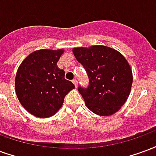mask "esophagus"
<instances>
[{"label": "esophagus", "mask_w": 156, "mask_h": 156, "mask_svg": "<svg viewBox=\"0 0 156 156\" xmlns=\"http://www.w3.org/2000/svg\"><path fill=\"white\" fill-rule=\"evenodd\" d=\"M73 84L75 85V87L77 88V87H78V80H77V79H73Z\"/></svg>", "instance_id": "esophagus-1"}]
</instances>
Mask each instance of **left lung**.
Instances as JSON below:
<instances>
[{"mask_svg":"<svg viewBox=\"0 0 156 156\" xmlns=\"http://www.w3.org/2000/svg\"><path fill=\"white\" fill-rule=\"evenodd\" d=\"M73 52L89 79L87 88L78 87L86 106L100 116L114 115L131 90L133 74L127 60L120 52L101 45L75 48Z\"/></svg>","mask_w":156,"mask_h":156,"instance_id":"8db88e82","label":"left lung"}]
</instances>
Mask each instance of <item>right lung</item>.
Instances as JSON below:
<instances>
[{"instance_id":"right-lung-1","label":"right lung","mask_w":156,"mask_h":156,"mask_svg":"<svg viewBox=\"0 0 156 156\" xmlns=\"http://www.w3.org/2000/svg\"><path fill=\"white\" fill-rule=\"evenodd\" d=\"M62 49H41L32 52L19 66L16 75V94L26 110L39 118H48L61 108L64 98L75 88L66 80L57 62Z\"/></svg>"}]
</instances>
